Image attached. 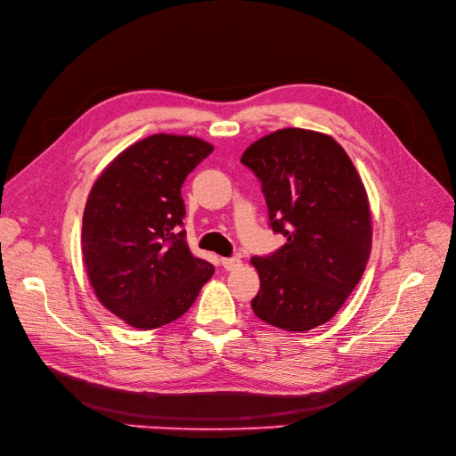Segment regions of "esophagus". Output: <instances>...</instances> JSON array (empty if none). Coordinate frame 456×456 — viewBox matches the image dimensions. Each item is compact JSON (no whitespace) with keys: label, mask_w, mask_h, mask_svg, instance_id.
I'll return each instance as SVG.
<instances>
[{"label":"esophagus","mask_w":456,"mask_h":456,"mask_svg":"<svg viewBox=\"0 0 456 456\" xmlns=\"http://www.w3.org/2000/svg\"><path fill=\"white\" fill-rule=\"evenodd\" d=\"M221 264L226 271H233L241 265V259L240 257H221Z\"/></svg>","instance_id":"34e87169"}]
</instances>
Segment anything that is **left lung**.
Masks as SVG:
<instances>
[{"instance_id": "8db88e82", "label": "left lung", "mask_w": 456, "mask_h": 456, "mask_svg": "<svg viewBox=\"0 0 456 456\" xmlns=\"http://www.w3.org/2000/svg\"><path fill=\"white\" fill-rule=\"evenodd\" d=\"M241 163L262 182L271 228L286 245L252 257L254 314L276 329L306 332L330 321L371 254V211L346 151L312 129L286 127L252 142Z\"/></svg>"}]
</instances>
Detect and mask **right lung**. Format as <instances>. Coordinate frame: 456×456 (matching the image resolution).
Masks as SVG:
<instances>
[{"instance_id":"obj_1","label":"right lung","mask_w":456,"mask_h":456,"mask_svg":"<svg viewBox=\"0 0 456 456\" xmlns=\"http://www.w3.org/2000/svg\"><path fill=\"white\" fill-rule=\"evenodd\" d=\"M213 151L191 135H150L118 154L86 199L81 252L102 305L151 330L182 317L215 269L185 241L182 185Z\"/></svg>"}]
</instances>
